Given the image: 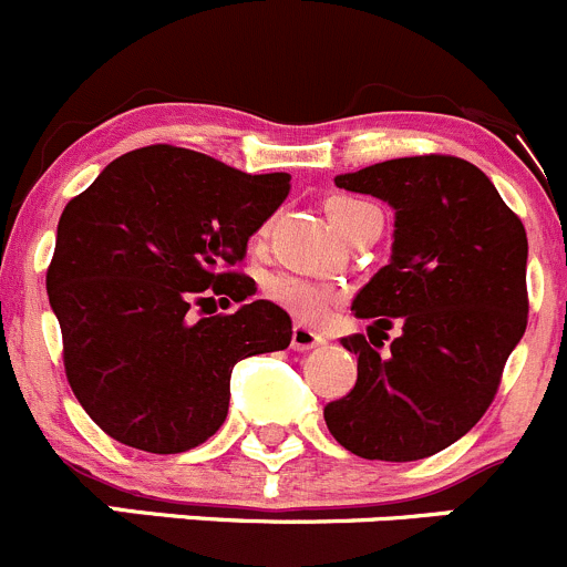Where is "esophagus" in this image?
<instances>
[{
	"mask_svg": "<svg viewBox=\"0 0 567 567\" xmlns=\"http://www.w3.org/2000/svg\"><path fill=\"white\" fill-rule=\"evenodd\" d=\"M326 344V337L317 331H311V328L306 326H295L292 328V348L295 350H315V348H322Z\"/></svg>",
	"mask_w": 567,
	"mask_h": 567,
	"instance_id": "obj_1",
	"label": "esophagus"
}]
</instances>
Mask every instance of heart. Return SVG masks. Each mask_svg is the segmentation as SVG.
<instances>
[{
  "label": "heart",
  "mask_w": 567,
  "mask_h": 567,
  "mask_svg": "<svg viewBox=\"0 0 567 567\" xmlns=\"http://www.w3.org/2000/svg\"><path fill=\"white\" fill-rule=\"evenodd\" d=\"M328 219L333 223V228L348 239L355 230V225L361 223V217L368 212H373V206L361 203V199L350 197H333L328 199ZM264 289H267L269 298L278 306L289 311V315L300 317L306 322H320L322 317L331 311V306L339 300V289L331 284H322V280L303 278V275L292 272H275L264 280Z\"/></svg>",
  "instance_id": "1"
}]
</instances>
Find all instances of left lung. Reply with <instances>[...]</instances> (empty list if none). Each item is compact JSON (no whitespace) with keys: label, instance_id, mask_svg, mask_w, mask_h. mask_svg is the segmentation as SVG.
Wrapping results in <instances>:
<instances>
[{"label":"left lung","instance_id":"8db88e82","mask_svg":"<svg viewBox=\"0 0 567 567\" xmlns=\"http://www.w3.org/2000/svg\"><path fill=\"white\" fill-rule=\"evenodd\" d=\"M395 212L392 256L353 298L372 328L402 337L381 357L364 333L355 386L326 406L333 440L361 460L414 462L454 445L482 420L526 331L523 223L471 161L414 155L333 177Z\"/></svg>","mask_w":567,"mask_h":567}]
</instances>
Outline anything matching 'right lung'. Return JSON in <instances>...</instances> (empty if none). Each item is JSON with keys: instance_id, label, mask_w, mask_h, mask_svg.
Returning a JSON list of instances; mask_svg holds the SVG:
<instances>
[{"instance_id": "add662e5", "label": "right lung", "mask_w": 567, "mask_h": 567, "mask_svg": "<svg viewBox=\"0 0 567 567\" xmlns=\"http://www.w3.org/2000/svg\"><path fill=\"white\" fill-rule=\"evenodd\" d=\"M289 181L155 144L118 155L63 208L47 295L72 392L107 436L147 454L197 449L228 417L236 361L289 348L292 320L269 300L205 310L206 288L256 295L234 267ZM192 305L213 317L194 321Z\"/></svg>"}]
</instances>
